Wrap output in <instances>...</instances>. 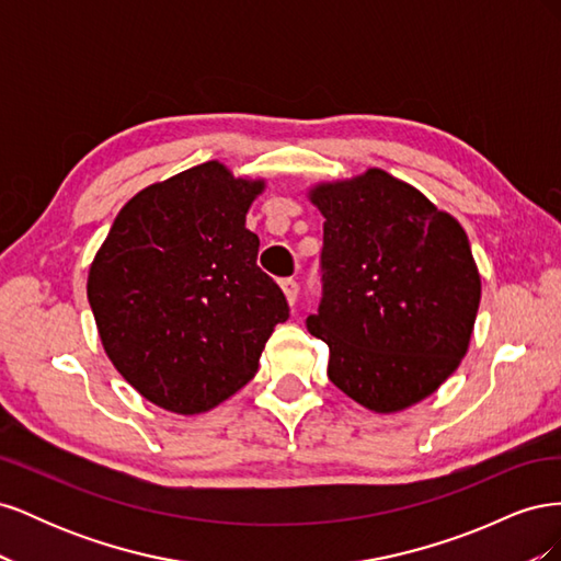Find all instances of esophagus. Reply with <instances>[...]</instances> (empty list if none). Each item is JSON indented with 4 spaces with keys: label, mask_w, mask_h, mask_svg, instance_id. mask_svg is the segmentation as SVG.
Here are the masks:
<instances>
[{
    "label": "esophagus",
    "mask_w": 561,
    "mask_h": 561,
    "mask_svg": "<svg viewBox=\"0 0 561 561\" xmlns=\"http://www.w3.org/2000/svg\"><path fill=\"white\" fill-rule=\"evenodd\" d=\"M280 287H283L287 304H290V307H295L297 295H299V283L295 278H285V280H280Z\"/></svg>",
    "instance_id": "34e87169"
}]
</instances>
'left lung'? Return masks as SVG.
<instances>
[{"mask_svg": "<svg viewBox=\"0 0 561 561\" xmlns=\"http://www.w3.org/2000/svg\"><path fill=\"white\" fill-rule=\"evenodd\" d=\"M322 225V299L307 328L328 377L377 414L443 386L468 353L482 283L468 236L381 168L309 190Z\"/></svg>", "mask_w": 561, "mask_h": 561, "instance_id": "1", "label": "left lung"}]
</instances>
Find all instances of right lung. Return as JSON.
I'll list each match as a JSON object with an SVG mask.
<instances>
[{"mask_svg":"<svg viewBox=\"0 0 561 561\" xmlns=\"http://www.w3.org/2000/svg\"><path fill=\"white\" fill-rule=\"evenodd\" d=\"M264 186L219 161L194 165L135 194L95 252L87 295L100 342L168 412H208L241 390L290 316L245 229Z\"/></svg>","mask_w":561,"mask_h":561,"instance_id":"add662e5","label":"right lung"}]
</instances>
